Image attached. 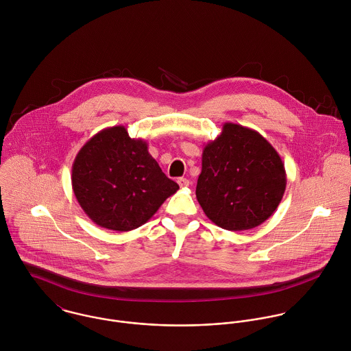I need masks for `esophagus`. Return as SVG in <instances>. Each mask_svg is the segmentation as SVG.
I'll return each mask as SVG.
<instances>
[{
    "instance_id": "34e87169",
    "label": "esophagus",
    "mask_w": 351,
    "mask_h": 351,
    "mask_svg": "<svg viewBox=\"0 0 351 351\" xmlns=\"http://www.w3.org/2000/svg\"><path fill=\"white\" fill-rule=\"evenodd\" d=\"M178 185L181 186V188H186V186H189V180H186V178H178Z\"/></svg>"
}]
</instances>
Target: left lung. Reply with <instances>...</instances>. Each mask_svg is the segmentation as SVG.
I'll use <instances>...</instances> for the list:
<instances>
[{"mask_svg": "<svg viewBox=\"0 0 351 351\" xmlns=\"http://www.w3.org/2000/svg\"><path fill=\"white\" fill-rule=\"evenodd\" d=\"M196 197L209 220L243 231L267 220L282 200L287 173L281 156L256 131L226 123L202 150Z\"/></svg>", "mask_w": 351, "mask_h": 351, "instance_id": "1", "label": "left lung"}]
</instances>
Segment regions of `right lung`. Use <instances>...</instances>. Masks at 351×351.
Returning <instances> with one entry per match:
<instances>
[{
    "label": "right lung",
    "mask_w": 351,
    "mask_h": 351,
    "mask_svg": "<svg viewBox=\"0 0 351 351\" xmlns=\"http://www.w3.org/2000/svg\"><path fill=\"white\" fill-rule=\"evenodd\" d=\"M71 185L93 223L131 231L147 223L180 186L167 178L149 152L147 142L130 138L125 127H109L78 151Z\"/></svg>",
    "instance_id": "right-lung-1"
}]
</instances>
